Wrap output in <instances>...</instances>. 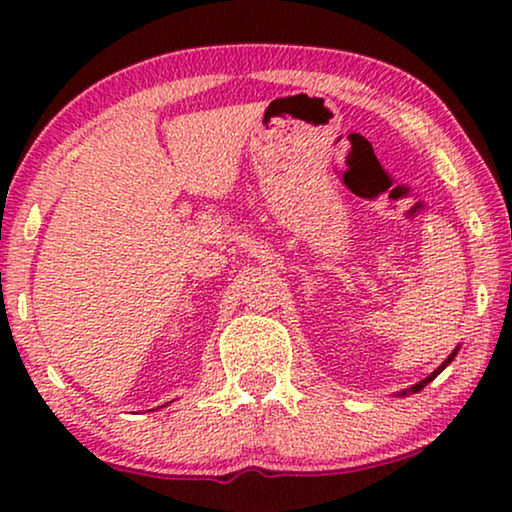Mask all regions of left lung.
<instances>
[{"mask_svg": "<svg viewBox=\"0 0 512 512\" xmlns=\"http://www.w3.org/2000/svg\"><path fill=\"white\" fill-rule=\"evenodd\" d=\"M457 352H459V347H457V349H454V352H452L450 356H447V359H445L443 363H440V366H438L436 370H433V373H431L429 377H424V380H422V382L412 384V387H410V389H403V391H398V396H408V394H419V391H422V389L426 387V384H429L431 380H436V377H438L440 373H443V370H445L447 366H450V363H452V359H454V356H457Z\"/></svg>", "mask_w": 512, "mask_h": 512, "instance_id": "left-lung-1", "label": "left lung"}]
</instances>
